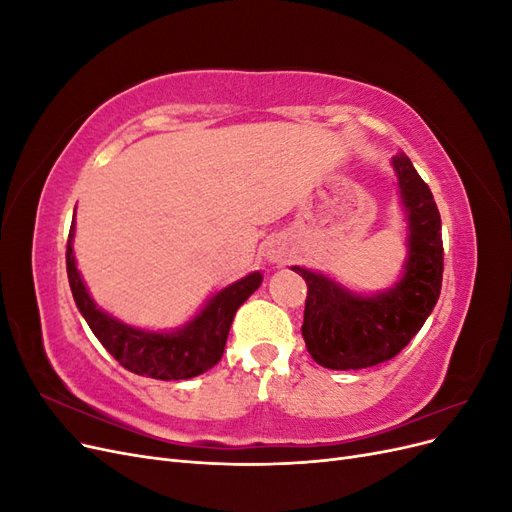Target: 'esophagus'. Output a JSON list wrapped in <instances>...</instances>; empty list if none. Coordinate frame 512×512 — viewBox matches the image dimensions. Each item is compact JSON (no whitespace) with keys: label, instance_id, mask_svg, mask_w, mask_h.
Segmentation results:
<instances>
[{"label":"esophagus","instance_id":"1","mask_svg":"<svg viewBox=\"0 0 512 512\" xmlns=\"http://www.w3.org/2000/svg\"><path fill=\"white\" fill-rule=\"evenodd\" d=\"M290 254L292 250L284 239H271L267 243V258L269 262H273V265H284V262H288Z\"/></svg>","mask_w":512,"mask_h":512}]
</instances>
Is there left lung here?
<instances>
[{"label":"left lung","instance_id":"1","mask_svg":"<svg viewBox=\"0 0 512 512\" xmlns=\"http://www.w3.org/2000/svg\"><path fill=\"white\" fill-rule=\"evenodd\" d=\"M408 220V258L399 282L376 294H356L331 277L292 267L307 284L303 339L327 369H363L393 359L421 331L442 290V222L429 185L406 153L393 158Z\"/></svg>","mask_w":512,"mask_h":512}]
</instances>
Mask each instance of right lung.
I'll return each mask as SVG.
<instances>
[{"instance_id": "1", "label": "right lung", "mask_w": 512, "mask_h": 512, "mask_svg": "<svg viewBox=\"0 0 512 512\" xmlns=\"http://www.w3.org/2000/svg\"><path fill=\"white\" fill-rule=\"evenodd\" d=\"M72 241L74 222L70 226L66 247V269L74 303L87 320L89 329L100 339V344L115 356L119 365L138 376L156 380H188L205 374L222 359L237 309L262 284L260 271H254L213 294L207 305L183 327L170 333L145 331L102 312L89 297L83 277L76 269Z\"/></svg>"}]
</instances>
